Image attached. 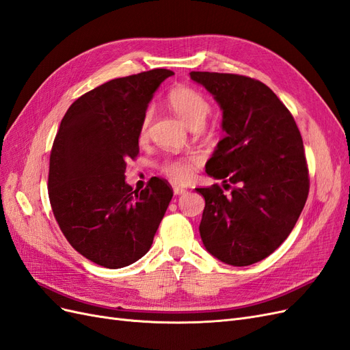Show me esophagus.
<instances>
[{
	"mask_svg": "<svg viewBox=\"0 0 350 350\" xmlns=\"http://www.w3.org/2000/svg\"><path fill=\"white\" fill-rule=\"evenodd\" d=\"M174 194H175V196H183V194H187V188H183V187H174Z\"/></svg>",
	"mask_w": 350,
	"mask_h": 350,
	"instance_id": "obj_1",
	"label": "esophagus"
}]
</instances>
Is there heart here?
Masks as SVG:
<instances>
[{
	"instance_id": "obj_1",
	"label": "heart",
	"mask_w": 350,
	"mask_h": 350,
	"mask_svg": "<svg viewBox=\"0 0 350 350\" xmlns=\"http://www.w3.org/2000/svg\"><path fill=\"white\" fill-rule=\"evenodd\" d=\"M167 105L181 121L193 130H198L203 126L207 115L211 111V105L203 93L189 88V86H176L167 94ZM150 111H147L140 122L139 137L144 139L147 135L150 124ZM197 165L196 157H167L161 163V171L171 181L184 184L191 179L194 174V167Z\"/></svg>"
}]
</instances>
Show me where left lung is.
<instances>
[{"label":"left lung","instance_id":"left-lung-1","mask_svg":"<svg viewBox=\"0 0 350 350\" xmlns=\"http://www.w3.org/2000/svg\"><path fill=\"white\" fill-rule=\"evenodd\" d=\"M189 76L224 109L226 135L206 172L232 188L229 194L217 184L197 188L206 200L200 235L211 256L250 266L282 245L308 198L302 137L289 109L260 80L208 71Z\"/></svg>","mask_w":350,"mask_h":350}]
</instances>
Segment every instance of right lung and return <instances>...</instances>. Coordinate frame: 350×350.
I'll list each match as a JSON object with an SVG mask.
<instances>
[{
    "label": "right lung",
    "instance_id": "add662e5",
    "mask_svg": "<svg viewBox=\"0 0 350 350\" xmlns=\"http://www.w3.org/2000/svg\"><path fill=\"white\" fill-rule=\"evenodd\" d=\"M171 70L113 79L74 100L52 144L48 194L70 245L107 269L150 250L174 191L153 176L139 191L125 169L139 154V129L154 90Z\"/></svg>",
    "mask_w": 350,
    "mask_h": 350
}]
</instances>
